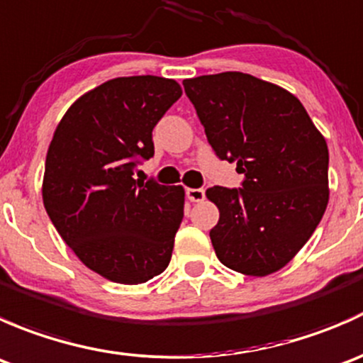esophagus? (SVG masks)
Instances as JSON below:
<instances>
[{
  "instance_id": "34e87169",
  "label": "esophagus",
  "mask_w": 363,
  "mask_h": 363,
  "mask_svg": "<svg viewBox=\"0 0 363 363\" xmlns=\"http://www.w3.org/2000/svg\"><path fill=\"white\" fill-rule=\"evenodd\" d=\"M186 195H188V199L195 203L202 202L205 199V191L202 188H188L186 189Z\"/></svg>"
}]
</instances>
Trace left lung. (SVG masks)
Wrapping results in <instances>:
<instances>
[{
  "label": "left lung",
  "mask_w": 363,
  "mask_h": 363,
  "mask_svg": "<svg viewBox=\"0 0 363 363\" xmlns=\"http://www.w3.org/2000/svg\"><path fill=\"white\" fill-rule=\"evenodd\" d=\"M184 91L221 160L237 161L242 189H207L219 208L211 230L223 265L277 272L309 240L328 203V147L290 91L240 72L186 79Z\"/></svg>",
  "instance_id": "1"
}]
</instances>
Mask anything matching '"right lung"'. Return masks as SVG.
Returning <instances> with one entry per match:
<instances>
[{
  "label": "right lung",
  "instance_id": "right-lung-1",
  "mask_svg": "<svg viewBox=\"0 0 363 363\" xmlns=\"http://www.w3.org/2000/svg\"><path fill=\"white\" fill-rule=\"evenodd\" d=\"M181 94L174 79L117 77L73 101L50 140L47 214L77 258L113 283H145L170 263L184 189L133 170L155 155L152 128Z\"/></svg>",
  "mask_w": 363,
  "mask_h": 363
}]
</instances>
